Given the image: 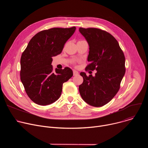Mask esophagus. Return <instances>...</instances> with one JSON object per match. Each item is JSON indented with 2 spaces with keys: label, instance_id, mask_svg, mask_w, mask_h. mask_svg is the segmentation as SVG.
<instances>
[{
  "label": "esophagus",
  "instance_id": "1",
  "mask_svg": "<svg viewBox=\"0 0 148 148\" xmlns=\"http://www.w3.org/2000/svg\"><path fill=\"white\" fill-rule=\"evenodd\" d=\"M78 74H79V73H78L77 71H76V70H74V71H73V75H74V76L78 75Z\"/></svg>",
  "mask_w": 148,
  "mask_h": 148
}]
</instances>
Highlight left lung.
Returning <instances> with one entry per match:
<instances>
[{
	"label": "left lung",
	"instance_id": "left-lung-1",
	"mask_svg": "<svg viewBox=\"0 0 148 148\" xmlns=\"http://www.w3.org/2000/svg\"><path fill=\"white\" fill-rule=\"evenodd\" d=\"M79 32L89 45L86 70L97 73L93 77L81 72L83 82L79 86L83 100L91 106L100 107L116 94L125 73V58L117 40L109 33L97 28L80 27Z\"/></svg>",
	"mask_w": 148,
	"mask_h": 148
}]
</instances>
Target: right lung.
Masks as SVG:
<instances>
[{"label":"right lung","mask_w":148,"mask_h":148,"mask_svg":"<svg viewBox=\"0 0 148 148\" xmlns=\"http://www.w3.org/2000/svg\"><path fill=\"white\" fill-rule=\"evenodd\" d=\"M76 28H52L34 36L20 59V79L34 103L47 105L56 101L62 84L73 75L69 67L53 70L52 57L60 54Z\"/></svg>","instance_id":"1"}]
</instances>
